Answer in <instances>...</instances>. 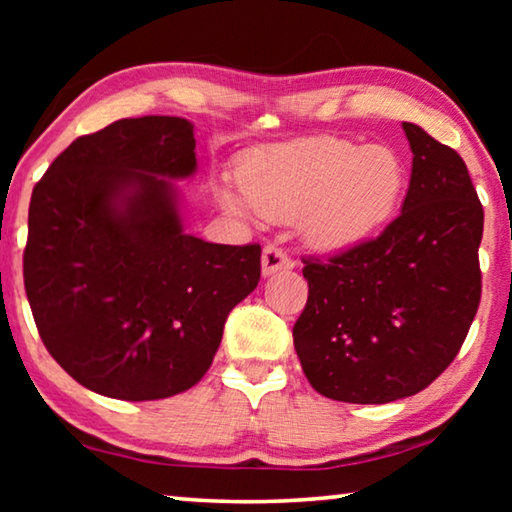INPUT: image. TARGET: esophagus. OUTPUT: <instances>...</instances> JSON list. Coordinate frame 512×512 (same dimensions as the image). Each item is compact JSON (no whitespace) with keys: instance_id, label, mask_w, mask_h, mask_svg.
<instances>
[{"instance_id":"obj_1","label":"esophagus","mask_w":512,"mask_h":512,"mask_svg":"<svg viewBox=\"0 0 512 512\" xmlns=\"http://www.w3.org/2000/svg\"><path fill=\"white\" fill-rule=\"evenodd\" d=\"M293 268V259L277 246H266L262 253V275H273L277 271H289Z\"/></svg>"}]
</instances>
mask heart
I'll return each instance as SVG.
<instances>
[{
    "label": "heart",
    "mask_w": 512,
    "mask_h": 512,
    "mask_svg": "<svg viewBox=\"0 0 512 512\" xmlns=\"http://www.w3.org/2000/svg\"><path fill=\"white\" fill-rule=\"evenodd\" d=\"M241 189L221 183L216 198L239 216L298 221L307 244L339 253L370 239L391 221L406 171L391 146L343 137L264 149L241 162Z\"/></svg>",
    "instance_id": "obj_1"
}]
</instances>
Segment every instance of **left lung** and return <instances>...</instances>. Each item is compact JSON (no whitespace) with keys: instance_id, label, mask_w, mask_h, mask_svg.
Instances as JSON below:
<instances>
[{"instance_id":"obj_1","label":"left lung","mask_w":512,"mask_h":512,"mask_svg":"<svg viewBox=\"0 0 512 512\" xmlns=\"http://www.w3.org/2000/svg\"><path fill=\"white\" fill-rule=\"evenodd\" d=\"M413 167L402 214L377 239L305 259L300 366L336 402L386 404L427 388L461 350L481 300L483 207L461 155L402 124Z\"/></svg>"}]
</instances>
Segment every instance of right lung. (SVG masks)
<instances>
[{"label": "right lung", "instance_id": "right-lung-1", "mask_svg": "<svg viewBox=\"0 0 512 512\" xmlns=\"http://www.w3.org/2000/svg\"><path fill=\"white\" fill-rule=\"evenodd\" d=\"M194 124L119 119L83 135L33 187L24 289L69 377L126 402L203 379L262 248L187 235L173 180L196 173Z\"/></svg>", "mask_w": 512, "mask_h": 512}]
</instances>
